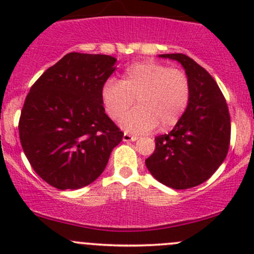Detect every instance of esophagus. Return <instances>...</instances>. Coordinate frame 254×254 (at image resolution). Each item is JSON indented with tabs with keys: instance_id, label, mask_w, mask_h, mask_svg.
<instances>
[{
	"instance_id": "esophagus-1",
	"label": "esophagus",
	"mask_w": 254,
	"mask_h": 254,
	"mask_svg": "<svg viewBox=\"0 0 254 254\" xmlns=\"http://www.w3.org/2000/svg\"><path fill=\"white\" fill-rule=\"evenodd\" d=\"M139 139V137L136 136V135H130L127 134V132H124V135H123V140L124 141H136V140Z\"/></svg>"
}]
</instances>
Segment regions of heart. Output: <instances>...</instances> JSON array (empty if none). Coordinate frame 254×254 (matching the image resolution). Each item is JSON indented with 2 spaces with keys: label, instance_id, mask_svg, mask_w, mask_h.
Here are the masks:
<instances>
[{
  "label": "heart",
  "instance_id": "b5f03b06",
  "mask_svg": "<svg viewBox=\"0 0 254 254\" xmlns=\"http://www.w3.org/2000/svg\"><path fill=\"white\" fill-rule=\"evenodd\" d=\"M101 97L107 114L114 120L136 98L139 106L122 118L120 127L134 134H145L158 125L170 129L178 124L190 101V82L183 70L143 61L130 65L122 81L106 79Z\"/></svg>",
  "mask_w": 254,
  "mask_h": 254
}]
</instances>
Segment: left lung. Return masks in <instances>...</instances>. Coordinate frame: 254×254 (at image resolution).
Returning <instances> with one entry per match:
<instances>
[{
	"label": "left lung",
	"instance_id": "8db88e82",
	"mask_svg": "<svg viewBox=\"0 0 254 254\" xmlns=\"http://www.w3.org/2000/svg\"><path fill=\"white\" fill-rule=\"evenodd\" d=\"M183 66L190 82V101L170 134L155 139L156 150L145 161L165 186L188 189L207 181L226 158L231 122L219 86L204 67L184 54H162Z\"/></svg>",
	"mask_w": 254,
	"mask_h": 254
}]
</instances>
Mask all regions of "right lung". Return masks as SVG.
Listing matches in <instances>:
<instances>
[{
  "mask_svg": "<svg viewBox=\"0 0 254 254\" xmlns=\"http://www.w3.org/2000/svg\"><path fill=\"white\" fill-rule=\"evenodd\" d=\"M117 59L70 53L30 88L20 113L19 139L33 170L58 189H79L103 173L123 132L106 114L102 84Z\"/></svg>",
  "mask_w": 254,
  "mask_h": 254,
  "instance_id": "right-lung-1",
  "label": "right lung"
}]
</instances>
